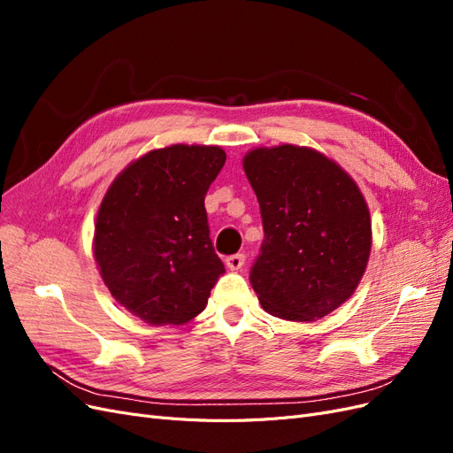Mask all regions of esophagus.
Returning <instances> with one entry per match:
<instances>
[{"label":"esophagus","instance_id":"1","mask_svg":"<svg viewBox=\"0 0 453 453\" xmlns=\"http://www.w3.org/2000/svg\"><path fill=\"white\" fill-rule=\"evenodd\" d=\"M226 266L230 268V270H240L242 266H243V263H245V257L242 255V253H236V255H230V257H226Z\"/></svg>","mask_w":453,"mask_h":453}]
</instances>
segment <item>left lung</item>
I'll return each instance as SVG.
<instances>
[{
  "label": "left lung",
  "mask_w": 453,
  "mask_h": 453,
  "mask_svg": "<svg viewBox=\"0 0 453 453\" xmlns=\"http://www.w3.org/2000/svg\"><path fill=\"white\" fill-rule=\"evenodd\" d=\"M265 240L250 272L280 319L315 321L353 295L370 255V215L351 177L306 147L253 149L243 158Z\"/></svg>",
  "instance_id": "obj_1"
}]
</instances>
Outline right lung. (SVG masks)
<instances>
[{
  "mask_svg": "<svg viewBox=\"0 0 453 453\" xmlns=\"http://www.w3.org/2000/svg\"><path fill=\"white\" fill-rule=\"evenodd\" d=\"M225 160L221 147L150 150L107 190L96 219V263L117 303L145 323L190 321L225 272L203 205Z\"/></svg>",
  "mask_w": 453,
  "mask_h": 453,
  "instance_id": "add662e5",
  "label": "right lung"
}]
</instances>
